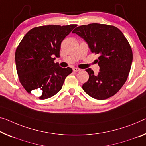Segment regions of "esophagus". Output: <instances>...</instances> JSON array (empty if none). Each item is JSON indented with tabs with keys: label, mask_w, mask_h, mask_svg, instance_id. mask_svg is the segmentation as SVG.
Segmentation results:
<instances>
[{
	"label": "esophagus",
	"mask_w": 146,
	"mask_h": 146,
	"mask_svg": "<svg viewBox=\"0 0 146 146\" xmlns=\"http://www.w3.org/2000/svg\"><path fill=\"white\" fill-rule=\"evenodd\" d=\"M81 70L80 68H73V71L74 72H80Z\"/></svg>",
	"instance_id": "1"
}]
</instances>
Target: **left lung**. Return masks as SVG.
I'll return each instance as SVG.
<instances>
[{"mask_svg":"<svg viewBox=\"0 0 146 146\" xmlns=\"http://www.w3.org/2000/svg\"><path fill=\"white\" fill-rule=\"evenodd\" d=\"M85 40L92 53L98 54V75L86 69L89 80L83 85L91 97L104 100L120 90L126 82L133 62L131 47L119 29L100 23L83 25L72 31Z\"/></svg>","mask_w":146,"mask_h":146,"instance_id":"1","label":"left lung"}]
</instances>
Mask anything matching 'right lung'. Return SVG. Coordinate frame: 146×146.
I'll return each mask as SVG.
<instances>
[{
  "mask_svg": "<svg viewBox=\"0 0 146 146\" xmlns=\"http://www.w3.org/2000/svg\"><path fill=\"white\" fill-rule=\"evenodd\" d=\"M77 25H44L31 29L15 51L19 82L28 93L46 99L61 89L67 76L72 72L55 63L59 57L60 44Z\"/></svg>",
  "mask_w": 146,
  "mask_h": 146,
  "instance_id": "1",
  "label": "right lung"
}]
</instances>
